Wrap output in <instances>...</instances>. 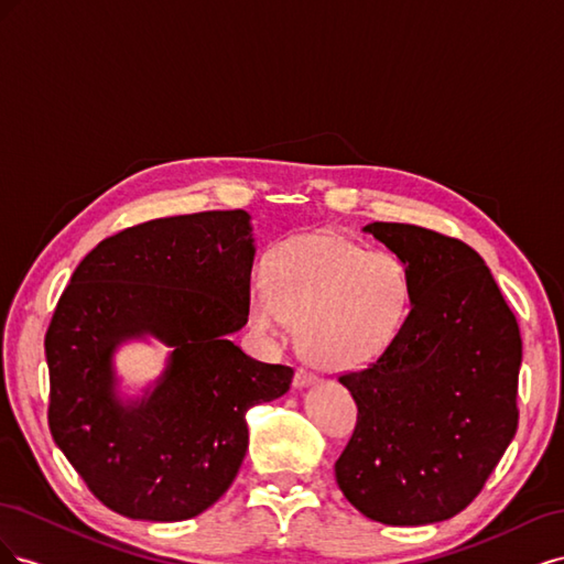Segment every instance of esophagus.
<instances>
[{
	"label": "esophagus",
	"mask_w": 564,
	"mask_h": 564,
	"mask_svg": "<svg viewBox=\"0 0 564 564\" xmlns=\"http://www.w3.org/2000/svg\"><path fill=\"white\" fill-rule=\"evenodd\" d=\"M317 381V373L305 369V367H296V373H294V386L296 388H303V386H311Z\"/></svg>",
	"instance_id": "1"
}]
</instances>
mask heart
<instances>
[{
	"label": "heart",
	"instance_id": "heart-1",
	"mask_svg": "<svg viewBox=\"0 0 564 564\" xmlns=\"http://www.w3.org/2000/svg\"><path fill=\"white\" fill-rule=\"evenodd\" d=\"M247 299L249 327L282 338L299 322L313 360L360 367L381 355L412 311V270L395 251L338 232H311L270 249Z\"/></svg>",
	"mask_w": 564,
	"mask_h": 564
}]
</instances>
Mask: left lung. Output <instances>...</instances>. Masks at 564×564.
Listing matches in <instances>:
<instances>
[{
	"instance_id": "obj_1",
	"label": "left lung",
	"mask_w": 564,
	"mask_h": 564,
	"mask_svg": "<svg viewBox=\"0 0 564 564\" xmlns=\"http://www.w3.org/2000/svg\"><path fill=\"white\" fill-rule=\"evenodd\" d=\"M412 270V311L367 367L344 371L357 423L336 460L369 520L416 527L460 513L518 431L522 338L480 253L409 224L365 228Z\"/></svg>"
}]
</instances>
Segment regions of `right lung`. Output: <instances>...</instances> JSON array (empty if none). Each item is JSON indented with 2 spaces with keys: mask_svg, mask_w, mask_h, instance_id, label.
<instances>
[{
  "mask_svg": "<svg viewBox=\"0 0 564 564\" xmlns=\"http://www.w3.org/2000/svg\"><path fill=\"white\" fill-rule=\"evenodd\" d=\"M251 242L245 209L145 220L84 256L56 303L44 338L48 431L119 516L176 522L216 503L245 460L249 406L292 386V367L228 338L247 324ZM143 333L175 352L159 388L122 408L111 350Z\"/></svg>",
  "mask_w": 564,
  "mask_h": 564,
  "instance_id": "right-lung-1",
  "label": "right lung"
}]
</instances>
